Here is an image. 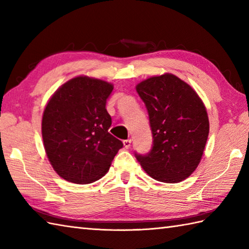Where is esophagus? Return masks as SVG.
<instances>
[{
    "label": "esophagus",
    "mask_w": 249,
    "mask_h": 249,
    "mask_svg": "<svg viewBox=\"0 0 249 249\" xmlns=\"http://www.w3.org/2000/svg\"><path fill=\"white\" fill-rule=\"evenodd\" d=\"M123 144H124V146L126 147V149H128V147H130V144H131V139L124 140L123 141Z\"/></svg>",
    "instance_id": "esophagus-1"
}]
</instances>
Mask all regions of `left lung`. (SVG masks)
<instances>
[{"mask_svg": "<svg viewBox=\"0 0 249 249\" xmlns=\"http://www.w3.org/2000/svg\"><path fill=\"white\" fill-rule=\"evenodd\" d=\"M147 110L152 149L135 152L144 171L156 181L178 183L188 178L202 157L209 118L202 100L177 76L151 77L136 87Z\"/></svg>", "mask_w": 249, "mask_h": 249, "instance_id": "obj_1", "label": "left lung"}]
</instances>
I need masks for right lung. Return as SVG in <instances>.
<instances>
[{
  "mask_svg": "<svg viewBox=\"0 0 249 249\" xmlns=\"http://www.w3.org/2000/svg\"><path fill=\"white\" fill-rule=\"evenodd\" d=\"M113 86L80 76L57 89L41 122L44 146L56 173L68 182L89 184L109 170L123 142L111 135L106 104Z\"/></svg>",
  "mask_w": 249,
  "mask_h": 249,
  "instance_id": "1",
  "label": "right lung"
}]
</instances>
